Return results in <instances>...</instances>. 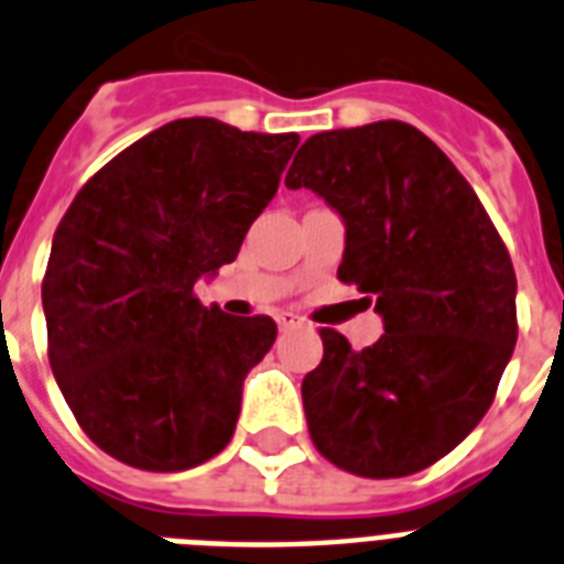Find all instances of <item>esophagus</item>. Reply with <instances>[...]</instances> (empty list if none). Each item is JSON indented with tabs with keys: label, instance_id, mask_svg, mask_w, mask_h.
Returning a JSON list of instances; mask_svg holds the SVG:
<instances>
[{
	"label": "esophagus",
	"instance_id": "esophagus-1",
	"mask_svg": "<svg viewBox=\"0 0 564 564\" xmlns=\"http://www.w3.org/2000/svg\"><path fill=\"white\" fill-rule=\"evenodd\" d=\"M297 324H301V318H297L295 313H278V327L281 329L297 327Z\"/></svg>",
	"mask_w": 564,
	"mask_h": 564
}]
</instances>
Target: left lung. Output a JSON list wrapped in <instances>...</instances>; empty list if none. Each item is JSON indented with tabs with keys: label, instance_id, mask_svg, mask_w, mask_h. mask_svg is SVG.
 Instances as JSON below:
<instances>
[{
	"label": "left lung",
	"instance_id": "left-lung-1",
	"mask_svg": "<svg viewBox=\"0 0 564 564\" xmlns=\"http://www.w3.org/2000/svg\"><path fill=\"white\" fill-rule=\"evenodd\" d=\"M286 187H310L341 217L338 278L377 297L386 327L365 350L322 329L324 359L301 386L310 437L361 478L420 473L480 423L516 347L505 242L469 182L411 123L318 132Z\"/></svg>",
	"mask_w": 564,
	"mask_h": 564
}]
</instances>
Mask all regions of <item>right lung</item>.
<instances>
[{
    "label": "right lung",
    "instance_id": "add662e5",
    "mask_svg": "<svg viewBox=\"0 0 564 564\" xmlns=\"http://www.w3.org/2000/svg\"><path fill=\"white\" fill-rule=\"evenodd\" d=\"M297 141L178 118L100 167L59 219L48 361L80 429L121 464L182 473L231 441L278 324L208 310L194 286L237 258Z\"/></svg>",
    "mask_w": 564,
    "mask_h": 564
}]
</instances>
